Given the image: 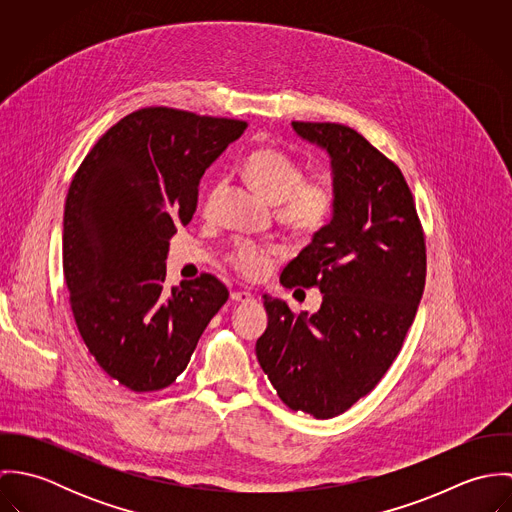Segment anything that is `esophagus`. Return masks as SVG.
<instances>
[{"instance_id":"esophagus-1","label":"esophagus","mask_w":512,"mask_h":512,"mask_svg":"<svg viewBox=\"0 0 512 512\" xmlns=\"http://www.w3.org/2000/svg\"><path fill=\"white\" fill-rule=\"evenodd\" d=\"M230 299L232 301H236V303H248V301H252L254 299V295L250 292H232L230 293Z\"/></svg>"}]
</instances>
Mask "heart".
<instances>
[{
    "label": "heart",
    "instance_id": "obj_1",
    "mask_svg": "<svg viewBox=\"0 0 512 512\" xmlns=\"http://www.w3.org/2000/svg\"><path fill=\"white\" fill-rule=\"evenodd\" d=\"M244 173L256 191L272 205H278L276 217L282 226L295 234H313L325 226L335 205L331 183L321 177L303 179L301 167L290 155L276 147H258L244 161ZM219 189L209 195L205 215L215 211ZM284 256L274 244L238 242L228 254L230 266L248 280H258Z\"/></svg>",
    "mask_w": 512,
    "mask_h": 512
}]
</instances>
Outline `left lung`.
<instances>
[{
	"label": "left lung",
	"mask_w": 512,
	"mask_h": 512,
	"mask_svg": "<svg viewBox=\"0 0 512 512\" xmlns=\"http://www.w3.org/2000/svg\"><path fill=\"white\" fill-rule=\"evenodd\" d=\"M329 153L331 220L284 268L286 288L317 286V313L264 295L256 357L286 406L329 420L366 396L402 349L426 286V244L402 171L349 126L292 122Z\"/></svg>",
	"instance_id": "obj_1"
}]
</instances>
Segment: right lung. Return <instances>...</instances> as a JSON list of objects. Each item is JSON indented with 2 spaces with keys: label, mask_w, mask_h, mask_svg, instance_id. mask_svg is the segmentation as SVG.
Masks as SVG:
<instances>
[{
  "label": "right lung",
  "mask_w": 512,
  "mask_h": 512,
  "mask_svg": "<svg viewBox=\"0 0 512 512\" xmlns=\"http://www.w3.org/2000/svg\"><path fill=\"white\" fill-rule=\"evenodd\" d=\"M246 122L144 108L112 126L74 175L63 272L78 333L134 392L169 386L228 290L211 274L165 290L169 238L193 219L199 183Z\"/></svg>",
  "instance_id": "add662e5"
}]
</instances>
